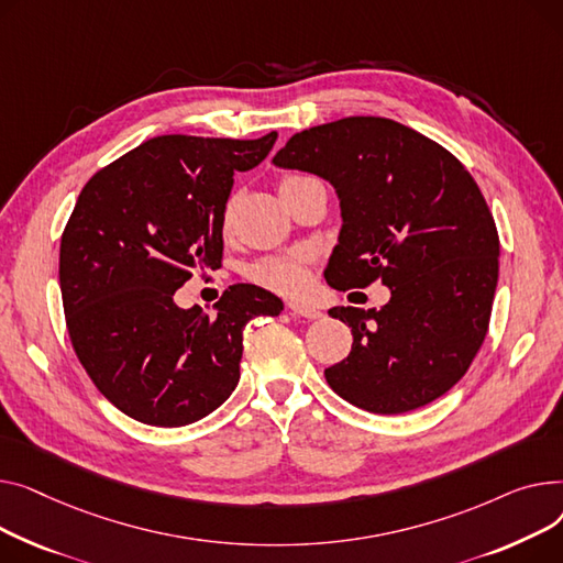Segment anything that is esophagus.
<instances>
[{"mask_svg":"<svg viewBox=\"0 0 563 563\" xmlns=\"http://www.w3.org/2000/svg\"><path fill=\"white\" fill-rule=\"evenodd\" d=\"M288 309H290L292 316H302V318H311V320H316V318L322 316V311H318L316 307L302 305V302H288Z\"/></svg>","mask_w":563,"mask_h":563,"instance_id":"esophagus-1","label":"esophagus"}]
</instances>
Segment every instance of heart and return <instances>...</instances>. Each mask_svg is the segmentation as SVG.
I'll use <instances>...</instances> for the list:
<instances>
[{"label": "heart", "instance_id": "b5f03b06", "mask_svg": "<svg viewBox=\"0 0 563 563\" xmlns=\"http://www.w3.org/2000/svg\"><path fill=\"white\" fill-rule=\"evenodd\" d=\"M300 179H309V177L292 175V177H286L282 184L300 181ZM307 263H309V256L305 252H290V254L263 258L252 268V279L261 286L284 295L300 292L309 284Z\"/></svg>", "mask_w": 563, "mask_h": 563}]
</instances>
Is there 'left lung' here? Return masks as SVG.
<instances>
[{"mask_svg": "<svg viewBox=\"0 0 563 563\" xmlns=\"http://www.w3.org/2000/svg\"><path fill=\"white\" fill-rule=\"evenodd\" d=\"M273 163L318 175L339 195L343 224L327 284L382 279L390 290L379 311L329 309L354 343L324 371L327 384L384 416L441 398L482 347L498 286V229L471 173L411 126L373 115L305 129Z\"/></svg>", "mask_w": 563, "mask_h": 563, "instance_id": "1", "label": "left lung"}]
</instances>
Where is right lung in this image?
Here are the masks:
<instances>
[{"label": "right lung", "instance_id": "right-lung-1", "mask_svg": "<svg viewBox=\"0 0 563 563\" xmlns=\"http://www.w3.org/2000/svg\"><path fill=\"white\" fill-rule=\"evenodd\" d=\"M275 141L156 136L84 186L60 239L65 322L88 377L129 418L181 427L216 411L241 379L245 324L282 313L254 284L224 290L213 316L173 300L220 266L234 173Z\"/></svg>", "mask_w": 563, "mask_h": 563}]
</instances>
